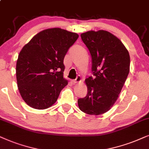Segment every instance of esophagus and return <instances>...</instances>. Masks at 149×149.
Instances as JSON below:
<instances>
[{
	"instance_id": "esophagus-1",
	"label": "esophagus",
	"mask_w": 149,
	"mask_h": 149,
	"mask_svg": "<svg viewBox=\"0 0 149 149\" xmlns=\"http://www.w3.org/2000/svg\"><path fill=\"white\" fill-rule=\"evenodd\" d=\"M81 81V76H78L76 77V78L75 79V80H73L72 81V82L73 83H78V82H80Z\"/></svg>"
}]
</instances>
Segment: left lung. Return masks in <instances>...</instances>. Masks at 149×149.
Segmentation results:
<instances>
[{
    "mask_svg": "<svg viewBox=\"0 0 149 149\" xmlns=\"http://www.w3.org/2000/svg\"><path fill=\"white\" fill-rule=\"evenodd\" d=\"M81 38L90 52L94 77L85 80L88 93L78 99V106L88 114H102L114 104L125 82L130 54L120 39L108 31H88Z\"/></svg>",
    "mask_w": 149,
    "mask_h": 149,
    "instance_id": "1",
    "label": "left lung"
}]
</instances>
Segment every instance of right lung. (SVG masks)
<instances>
[{
	"label": "right lung",
	"mask_w": 149,
	"mask_h": 149,
	"mask_svg": "<svg viewBox=\"0 0 149 149\" xmlns=\"http://www.w3.org/2000/svg\"><path fill=\"white\" fill-rule=\"evenodd\" d=\"M79 35L53 28L35 35L19 52L16 79L23 100L31 108L43 110L52 106L67 85L63 78V61Z\"/></svg>",
	"instance_id": "1"
}]
</instances>
